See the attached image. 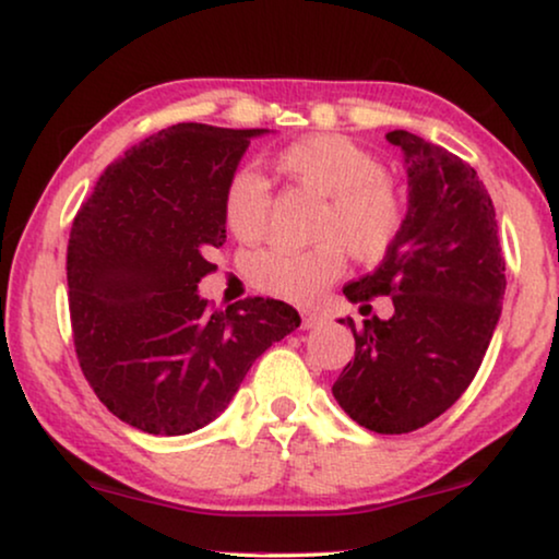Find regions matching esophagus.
<instances>
[{
    "label": "esophagus",
    "mask_w": 559,
    "mask_h": 559,
    "mask_svg": "<svg viewBox=\"0 0 559 559\" xmlns=\"http://www.w3.org/2000/svg\"><path fill=\"white\" fill-rule=\"evenodd\" d=\"M300 318H302V328H308V331L310 328L320 325V320H323L316 310H300Z\"/></svg>",
    "instance_id": "obj_1"
}]
</instances>
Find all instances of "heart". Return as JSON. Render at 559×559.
Listing matches in <instances>:
<instances>
[{
    "instance_id": "heart-1",
    "label": "heart",
    "mask_w": 559,
    "mask_h": 559,
    "mask_svg": "<svg viewBox=\"0 0 559 559\" xmlns=\"http://www.w3.org/2000/svg\"><path fill=\"white\" fill-rule=\"evenodd\" d=\"M274 163L287 178L331 198L318 226L325 241L310 249L257 251L247 264L251 285L285 300H310L343 272V247L358 262H377L386 254L400 234L402 203L384 180V165L369 150L343 134H312L282 150ZM224 213L241 241L262 239L272 213L270 182L251 167L236 170Z\"/></svg>"
}]
</instances>
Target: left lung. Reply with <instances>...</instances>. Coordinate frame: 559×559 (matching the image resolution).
<instances>
[{
  "instance_id": "obj_1",
  "label": "left lung",
  "mask_w": 559,
  "mask_h": 559,
  "mask_svg": "<svg viewBox=\"0 0 559 559\" xmlns=\"http://www.w3.org/2000/svg\"><path fill=\"white\" fill-rule=\"evenodd\" d=\"M407 167V213L381 264L343 287L350 302L392 297V318H369L333 384L366 430L412 432L453 407L476 377L501 316L507 264L491 195L461 157L423 136L386 134Z\"/></svg>"
}]
</instances>
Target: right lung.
Masks as SVG:
<instances>
[{"instance_id":"add662e5","label":"right lung","mask_w":559,"mask_h":559,"mask_svg":"<svg viewBox=\"0 0 559 559\" xmlns=\"http://www.w3.org/2000/svg\"><path fill=\"white\" fill-rule=\"evenodd\" d=\"M270 129L175 124L106 167L68 241V305L83 377L121 423L188 435L213 423L251 364L300 325L293 305L247 297L209 310L198 282L226 241L224 198Z\"/></svg>"}]
</instances>
